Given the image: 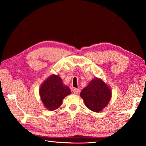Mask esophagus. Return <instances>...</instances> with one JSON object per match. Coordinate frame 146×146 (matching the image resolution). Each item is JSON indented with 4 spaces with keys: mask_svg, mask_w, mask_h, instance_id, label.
I'll return each instance as SVG.
<instances>
[{
    "mask_svg": "<svg viewBox=\"0 0 146 146\" xmlns=\"http://www.w3.org/2000/svg\"><path fill=\"white\" fill-rule=\"evenodd\" d=\"M73 93L74 94H78L80 93V89H77V88H74L73 90Z\"/></svg>",
    "mask_w": 146,
    "mask_h": 146,
    "instance_id": "34e87169",
    "label": "esophagus"
}]
</instances>
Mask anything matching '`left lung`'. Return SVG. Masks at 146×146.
Listing matches in <instances>:
<instances>
[{"label":"left lung","instance_id":"left-lung-1","mask_svg":"<svg viewBox=\"0 0 146 146\" xmlns=\"http://www.w3.org/2000/svg\"><path fill=\"white\" fill-rule=\"evenodd\" d=\"M111 89L101 78H94L80 92L86 107L94 112H100L110 102Z\"/></svg>","mask_w":146,"mask_h":146}]
</instances>
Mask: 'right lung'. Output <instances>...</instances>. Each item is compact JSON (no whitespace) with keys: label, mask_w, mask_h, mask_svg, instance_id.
Instances as JSON below:
<instances>
[{"label":"right lung","mask_w":146,"mask_h":146,"mask_svg":"<svg viewBox=\"0 0 146 146\" xmlns=\"http://www.w3.org/2000/svg\"><path fill=\"white\" fill-rule=\"evenodd\" d=\"M71 92L70 88L64 84L58 75L49 76L39 88L42 102L49 111H54L60 107L64 98L70 95Z\"/></svg>","instance_id":"obj_1"}]
</instances>
